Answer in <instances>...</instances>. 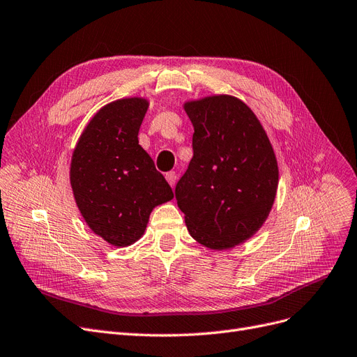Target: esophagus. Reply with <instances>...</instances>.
<instances>
[{
  "label": "esophagus",
  "mask_w": 357,
  "mask_h": 357,
  "mask_svg": "<svg viewBox=\"0 0 357 357\" xmlns=\"http://www.w3.org/2000/svg\"><path fill=\"white\" fill-rule=\"evenodd\" d=\"M166 179H167L170 187H175V182H176V174H175V172H167Z\"/></svg>",
  "instance_id": "1"
}]
</instances>
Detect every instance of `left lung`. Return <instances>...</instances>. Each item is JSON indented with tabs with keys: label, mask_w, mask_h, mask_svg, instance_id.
<instances>
[{
	"label": "left lung",
	"mask_w": 357,
	"mask_h": 357,
	"mask_svg": "<svg viewBox=\"0 0 357 357\" xmlns=\"http://www.w3.org/2000/svg\"><path fill=\"white\" fill-rule=\"evenodd\" d=\"M194 126L192 158L175 195L200 244L223 250L250 238L266 220L278 187V165L265 129L235 97L185 104Z\"/></svg>",
	"instance_id": "8db88e82"
}]
</instances>
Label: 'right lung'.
Segmentation results:
<instances>
[{
  "instance_id": "1",
  "label": "right lung",
  "mask_w": 357,
  "mask_h": 357,
  "mask_svg": "<svg viewBox=\"0 0 357 357\" xmlns=\"http://www.w3.org/2000/svg\"><path fill=\"white\" fill-rule=\"evenodd\" d=\"M149 102L125 98L91 119L72 157L70 183L88 227L116 247L135 243L151 210L174 199L165 176L138 144Z\"/></svg>"
}]
</instances>
